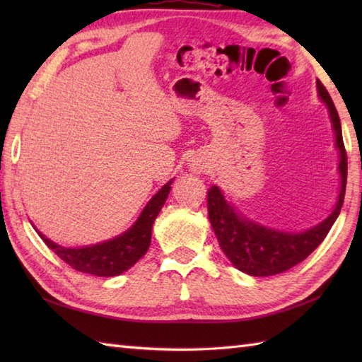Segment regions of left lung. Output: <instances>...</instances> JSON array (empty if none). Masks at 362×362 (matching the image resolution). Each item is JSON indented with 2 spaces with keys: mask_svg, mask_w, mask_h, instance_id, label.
<instances>
[{
  "mask_svg": "<svg viewBox=\"0 0 362 362\" xmlns=\"http://www.w3.org/2000/svg\"><path fill=\"white\" fill-rule=\"evenodd\" d=\"M317 91L322 101L328 107L336 135V148L339 149L341 157V193L333 213L324 222L302 233H286L266 228L238 216L218 187H211L209 189L206 205H209L211 227L218 236L222 252L241 272L253 276H269L281 274L302 263L325 240L329 228L339 216L344 204L345 185H347V152H345L342 140L339 115H337L333 99L329 98L327 88L320 81H317Z\"/></svg>",
  "mask_w": 362,
  "mask_h": 362,
  "instance_id": "8db88e82",
  "label": "left lung"
}]
</instances>
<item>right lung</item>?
<instances>
[{
    "mask_svg": "<svg viewBox=\"0 0 362 362\" xmlns=\"http://www.w3.org/2000/svg\"><path fill=\"white\" fill-rule=\"evenodd\" d=\"M171 183L173 180H169L165 187H161L158 193L144 206L135 224L126 233L113 238V240L88 245V247L68 249L49 241L40 232L38 235L45 244L68 266H71L74 271L96 276L119 275L132 267L148 252L152 236V224L158 216L161 206L166 202Z\"/></svg>",
    "mask_w": 362,
    "mask_h": 362,
    "instance_id": "obj_1",
    "label": "right lung"
}]
</instances>
